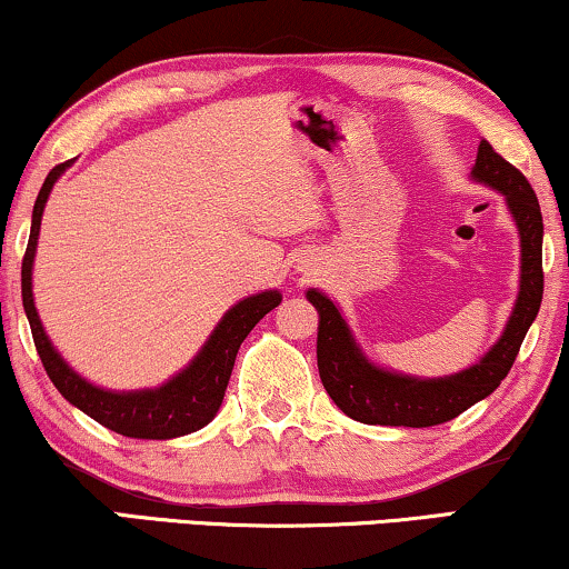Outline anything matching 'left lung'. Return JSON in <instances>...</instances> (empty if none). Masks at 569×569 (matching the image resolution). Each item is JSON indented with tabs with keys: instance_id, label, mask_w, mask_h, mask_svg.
I'll return each instance as SVG.
<instances>
[{
	"instance_id": "1",
	"label": "left lung",
	"mask_w": 569,
	"mask_h": 569,
	"mask_svg": "<svg viewBox=\"0 0 569 569\" xmlns=\"http://www.w3.org/2000/svg\"><path fill=\"white\" fill-rule=\"evenodd\" d=\"M471 178L502 193L520 236V290L516 308L502 337L477 365L446 378H415L378 368L357 347L339 308L323 292L308 290L306 295L318 310L316 352L321 383L333 403L357 422L432 427L458 417L500 386L516 362L526 331L536 321L543 295V220L539 199L526 176L497 154L487 139L479 142Z\"/></svg>"
}]
</instances>
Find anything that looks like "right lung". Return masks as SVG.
Wrapping results in <instances>:
<instances>
[{"instance_id":"right-lung-1","label":"right lung","mask_w":569,"mask_h":569,"mask_svg":"<svg viewBox=\"0 0 569 569\" xmlns=\"http://www.w3.org/2000/svg\"><path fill=\"white\" fill-rule=\"evenodd\" d=\"M72 166V160L61 162L46 176V181L38 191L33 207V222H30V238L26 256H22V308H26L30 331L51 383L64 396L69 403L82 409L84 415L96 419L108 430L123 435V438L137 440H170L181 435L197 432L209 425L220 409L228 388L232 365L243 339L251 333L256 323L261 321L269 310H274L282 302V295L277 290H267L251 298L240 300L232 306L222 321L214 326L212 337L199 349V355L183 368L176 378L160 388H144V391H106V388L92 386L90 380L69 368L61 360V355L53 349L51 339L46 337L41 318H38L33 302V259L38 246V230H41L43 207L49 201V193L59 176Z\"/></svg>"}]
</instances>
